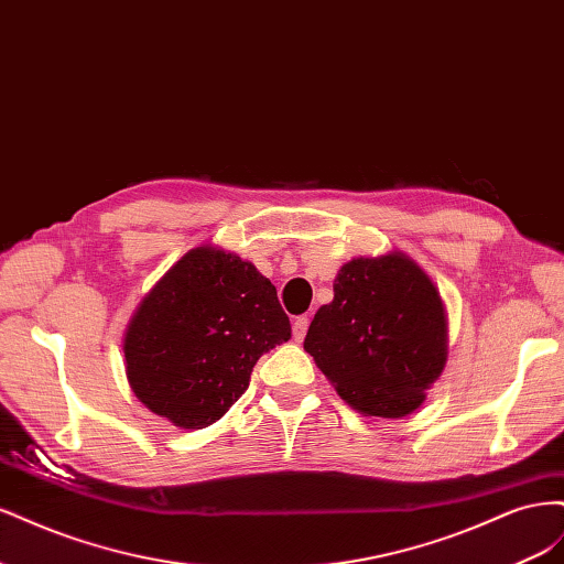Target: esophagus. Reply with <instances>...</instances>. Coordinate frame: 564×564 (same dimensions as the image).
<instances>
[{"instance_id":"obj_1","label":"esophagus","mask_w":564,"mask_h":564,"mask_svg":"<svg viewBox=\"0 0 564 564\" xmlns=\"http://www.w3.org/2000/svg\"><path fill=\"white\" fill-rule=\"evenodd\" d=\"M311 327V317L308 315H299L292 324V334H294V340H303L305 338V332H308Z\"/></svg>"}]
</instances>
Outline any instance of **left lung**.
Here are the masks:
<instances>
[{"mask_svg":"<svg viewBox=\"0 0 564 564\" xmlns=\"http://www.w3.org/2000/svg\"><path fill=\"white\" fill-rule=\"evenodd\" d=\"M303 348L357 412L400 419L447 365L445 303L402 251L357 256L338 270Z\"/></svg>","mask_w":564,"mask_h":564,"instance_id":"left-lung-1","label":"left lung"}]
</instances>
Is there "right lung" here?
Returning <instances> with one entry per match:
<instances>
[{"instance_id": "right-lung-1", "label": "right lung", "mask_w": 564, "mask_h": 564, "mask_svg": "<svg viewBox=\"0 0 564 564\" xmlns=\"http://www.w3.org/2000/svg\"><path fill=\"white\" fill-rule=\"evenodd\" d=\"M292 338L278 289L249 261L212 245L187 251L135 308L127 379L150 412L207 429L249 388L259 357Z\"/></svg>"}]
</instances>
